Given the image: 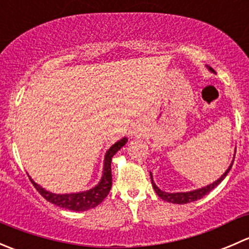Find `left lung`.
Listing matches in <instances>:
<instances>
[{
	"instance_id": "8db88e82",
	"label": "left lung",
	"mask_w": 249,
	"mask_h": 249,
	"mask_svg": "<svg viewBox=\"0 0 249 249\" xmlns=\"http://www.w3.org/2000/svg\"><path fill=\"white\" fill-rule=\"evenodd\" d=\"M232 162H231V165L229 166V169L225 171L224 175H223L222 177L219 178V179H217L215 182H213L212 184L207 185V187H203V188H201V189L194 190V192H188V193H166V192H162V190H160L159 188L155 185V183L153 182L152 173H150V179H152V185H153V188H154L155 193H157V194L159 195V197H161L164 201L172 202V203H179V205H183V203H189V202H193V201H196V200H200L201 197L205 196V195H207L208 193L211 192V190L214 189V188L217 187V185L219 184V183L222 182V180L224 179L225 177H227V175L229 173L230 169H231Z\"/></svg>"
}]
</instances>
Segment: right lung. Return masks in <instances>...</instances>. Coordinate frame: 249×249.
<instances>
[{
    "instance_id": "1",
    "label": "right lung",
    "mask_w": 249,
    "mask_h": 249,
    "mask_svg": "<svg viewBox=\"0 0 249 249\" xmlns=\"http://www.w3.org/2000/svg\"><path fill=\"white\" fill-rule=\"evenodd\" d=\"M127 139H122L118 141L117 143L112 145L107 152L106 158H105V167H104V175H102L101 182L92 189L88 190V192L77 193V194H53V193L47 192L43 188L39 187L38 184L34 182L30 178L34 187L36 188L37 192L47 200V201L54 203V205L59 206V207L67 208L71 211H87L90 208L96 207L100 205L107 195L109 194L110 187H112V171H110V161L112 158L123 145L126 143Z\"/></svg>"
}]
</instances>
